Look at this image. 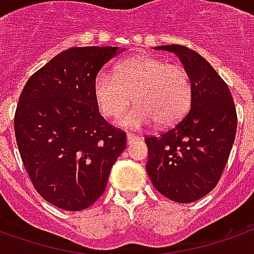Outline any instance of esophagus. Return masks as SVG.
Listing matches in <instances>:
<instances>
[{
    "mask_svg": "<svg viewBox=\"0 0 254 254\" xmlns=\"http://www.w3.org/2000/svg\"><path fill=\"white\" fill-rule=\"evenodd\" d=\"M127 144H132V142L137 141V140H140V137L136 136V134H133V133H127Z\"/></svg>",
    "mask_w": 254,
    "mask_h": 254,
    "instance_id": "obj_1",
    "label": "esophagus"
}]
</instances>
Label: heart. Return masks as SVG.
<instances>
[{
	"instance_id": "obj_1",
	"label": "heart",
	"mask_w": 254,
	"mask_h": 254,
	"mask_svg": "<svg viewBox=\"0 0 254 254\" xmlns=\"http://www.w3.org/2000/svg\"><path fill=\"white\" fill-rule=\"evenodd\" d=\"M94 97L103 116H121L133 101L136 105L120 120V125L138 129L157 122L175 125L189 113L194 87L185 67L152 56L121 62L114 75L101 72L94 80Z\"/></svg>"
}]
</instances>
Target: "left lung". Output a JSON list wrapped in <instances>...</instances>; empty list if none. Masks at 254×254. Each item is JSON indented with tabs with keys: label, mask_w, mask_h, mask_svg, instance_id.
<instances>
[{
	"label": "left lung",
	"mask_w": 254,
	"mask_h": 254,
	"mask_svg": "<svg viewBox=\"0 0 254 254\" xmlns=\"http://www.w3.org/2000/svg\"><path fill=\"white\" fill-rule=\"evenodd\" d=\"M178 55L191 76L189 113L159 136L145 137L146 172L160 194L178 203L203 198L217 186L237 132V113L225 80L207 60L185 46L155 47Z\"/></svg>",
	"instance_id": "8db88e82"
}]
</instances>
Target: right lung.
<instances>
[{"label":"right lung","mask_w":254,"mask_h":254,"mask_svg":"<svg viewBox=\"0 0 254 254\" xmlns=\"http://www.w3.org/2000/svg\"><path fill=\"white\" fill-rule=\"evenodd\" d=\"M121 51L60 52L28 79L17 103L14 134L24 167L37 192L62 210L90 207L127 146V133L101 116L94 97L97 75Z\"/></svg>","instance_id":"right-lung-1"}]
</instances>
